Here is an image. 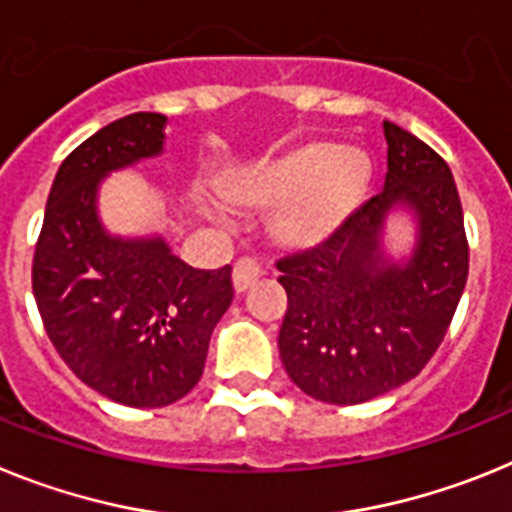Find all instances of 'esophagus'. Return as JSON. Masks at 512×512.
Masks as SVG:
<instances>
[{
    "label": "esophagus",
    "mask_w": 512,
    "mask_h": 512,
    "mask_svg": "<svg viewBox=\"0 0 512 512\" xmlns=\"http://www.w3.org/2000/svg\"><path fill=\"white\" fill-rule=\"evenodd\" d=\"M262 275V262L257 257H242V260L234 262V288L237 291H247L250 286H255Z\"/></svg>",
    "instance_id": "esophagus-1"
}]
</instances>
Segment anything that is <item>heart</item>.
Listing matches in <instances>:
<instances>
[{"mask_svg": "<svg viewBox=\"0 0 512 512\" xmlns=\"http://www.w3.org/2000/svg\"><path fill=\"white\" fill-rule=\"evenodd\" d=\"M368 177L361 151L309 144L262 167L242 188V198L260 208H283L275 224L283 244L314 247L358 208Z\"/></svg>", "mask_w": 512, "mask_h": 512, "instance_id": "heart-1", "label": "heart"}]
</instances>
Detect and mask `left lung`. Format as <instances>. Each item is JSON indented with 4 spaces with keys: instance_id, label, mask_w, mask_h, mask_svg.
<instances>
[{
    "instance_id": "left-lung-1",
    "label": "left lung",
    "mask_w": 512,
    "mask_h": 512,
    "mask_svg": "<svg viewBox=\"0 0 512 512\" xmlns=\"http://www.w3.org/2000/svg\"><path fill=\"white\" fill-rule=\"evenodd\" d=\"M384 190L324 242L275 262L288 309L278 335L288 376L327 404H361L415 379L435 355L469 275V242L448 164L384 121ZM397 202L421 221L416 255L384 266L378 231Z\"/></svg>"
}]
</instances>
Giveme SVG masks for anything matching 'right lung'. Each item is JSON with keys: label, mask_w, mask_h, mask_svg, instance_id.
<instances>
[{"label": "right lung", "mask_w": 512, "mask_h": 512, "mask_svg": "<svg viewBox=\"0 0 512 512\" xmlns=\"http://www.w3.org/2000/svg\"><path fill=\"white\" fill-rule=\"evenodd\" d=\"M159 113L100 128L61 162L33 255V296L48 340L77 379L128 407H167L203 376L208 340L234 299L231 265L195 270L162 239L102 231L97 182L162 151Z\"/></svg>", "instance_id": "1"}]
</instances>
